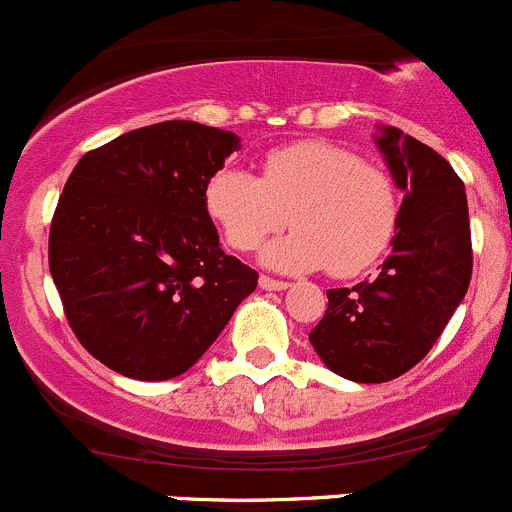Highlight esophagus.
I'll return each mask as SVG.
<instances>
[{
  "label": "esophagus",
  "instance_id": "esophagus-1",
  "mask_svg": "<svg viewBox=\"0 0 512 512\" xmlns=\"http://www.w3.org/2000/svg\"><path fill=\"white\" fill-rule=\"evenodd\" d=\"M258 286H261L263 291H286L291 283L278 281V278H271V276H261V278H258Z\"/></svg>",
  "mask_w": 512,
  "mask_h": 512
}]
</instances>
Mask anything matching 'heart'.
I'll return each mask as SVG.
<instances>
[{
  "label": "heart",
  "instance_id": "b5f03b06",
  "mask_svg": "<svg viewBox=\"0 0 512 512\" xmlns=\"http://www.w3.org/2000/svg\"><path fill=\"white\" fill-rule=\"evenodd\" d=\"M204 207L236 251L256 249L291 214L295 229L263 246L261 261L286 273L328 266L335 278L370 268L399 219L394 179L325 140L276 147L263 157L261 177L244 167H221L204 187Z\"/></svg>",
  "mask_w": 512,
  "mask_h": 512
}]
</instances>
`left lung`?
Wrapping results in <instances>:
<instances>
[{
  "label": "left lung",
  "mask_w": 512,
  "mask_h": 512,
  "mask_svg": "<svg viewBox=\"0 0 512 512\" xmlns=\"http://www.w3.org/2000/svg\"><path fill=\"white\" fill-rule=\"evenodd\" d=\"M377 145L404 192L392 254L379 276L328 291V310L310 330L320 360L362 384L402 377L424 360L473 271L461 177L439 152L392 125Z\"/></svg>",
  "instance_id": "obj_1"
}]
</instances>
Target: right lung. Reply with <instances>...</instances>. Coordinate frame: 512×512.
<instances>
[{
  "instance_id": "obj_1",
  "label": "right lung",
  "mask_w": 512,
  "mask_h": 512,
  "mask_svg": "<svg viewBox=\"0 0 512 512\" xmlns=\"http://www.w3.org/2000/svg\"><path fill=\"white\" fill-rule=\"evenodd\" d=\"M239 138L192 120L130 130L73 167L49 268L78 342L113 372L179 377L217 340L258 273L219 246L204 187Z\"/></svg>"
}]
</instances>
